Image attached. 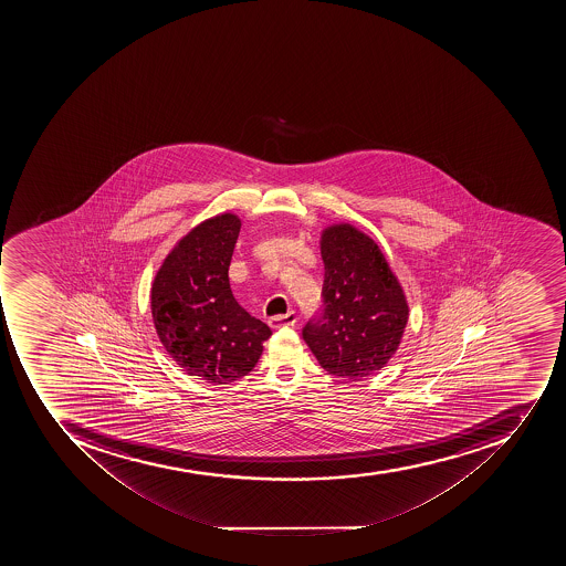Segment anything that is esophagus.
<instances>
[{
  "mask_svg": "<svg viewBox=\"0 0 566 566\" xmlns=\"http://www.w3.org/2000/svg\"><path fill=\"white\" fill-rule=\"evenodd\" d=\"M295 322H297V313L295 312H289L285 313V315H277L269 318V325L274 327V329H277V327H289V325H295Z\"/></svg>",
  "mask_w": 566,
  "mask_h": 566,
  "instance_id": "1",
  "label": "esophagus"
}]
</instances>
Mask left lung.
Masks as SVG:
<instances>
[{"mask_svg":"<svg viewBox=\"0 0 566 566\" xmlns=\"http://www.w3.org/2000/svg\"><path fill=\"white\" fill-rule=\"evenodd\" d=\"M322 313L303 338L325 371L360 380L388 365L409 318L406 294L379 245L352 224L322 232Z\"/></svg>","mask_w":566,"mask_h":566,"instance_id":"8db88e82","label":"left lung"}]
</instances>
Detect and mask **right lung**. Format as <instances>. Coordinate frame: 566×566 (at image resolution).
Segmentation results:
<instances>
[{"mask_svg":"<svg viewBox=\"0 0 566 566\" xmlns=\"http://www.w3.org/2000/svg\"><path fill=\"white\" fill-rule=\"evenodd\" d=\"M239 232L235 214L207 219L169 251L151 283V318L163 347L186 374L214 386L250 374L272 334L230 289Z\"/></svg>","mask_w":566,"mask_h":566,"instance_id":"obj_1","label":"right lung"}]
</instances>
